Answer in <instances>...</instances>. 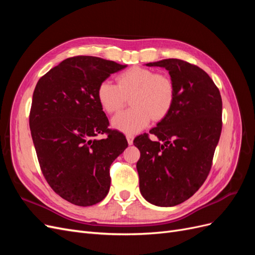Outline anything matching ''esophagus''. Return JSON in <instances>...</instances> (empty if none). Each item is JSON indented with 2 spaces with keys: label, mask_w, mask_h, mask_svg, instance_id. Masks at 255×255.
Masks as SVG:
<instances>
[{
  "label": "esophagus",
  "mask_w": 255,
  "mask_h": 255,
  "mask_svg": "<svg viewBox=\"0 0 255 255\" xmlns=\"http://www.w3.org/2000/svg\"><path fill=\"white\" fill-rule=\"evenodd\" d=\"M127 139H128V144H133L134 136H133V135H127Z\"/></svg>",
  "instance_id": "esophagus-1"
}]
</instances>
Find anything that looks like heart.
Returning a JSON list of instances; mask_svg holds the SVG:
<instances>
[{
    "mask_svg": "<svg viewBox=\"0 0 255 255\" xmlns=\"http://www.w3.org/2000/svg\"><path fill=\"white\" fill-rule=\"evenodd\" d=\"M117 86L109 81L100 83L98 101L104 112H119L129 99L132 109L115 116L114 128L133 135L143 129L150 120L160 122L168 117L175 102V84L170 76L149 68L133 67L120 73Z\"/></svg>",
    "mask_w": 255,
    "mask_h": 255,
    "instance_id": "obj_1",
    "label": "heart"
}]
</instances>
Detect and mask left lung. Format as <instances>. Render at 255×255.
Returning a JSON list of instances; mask_svg holds the SVG:
<instances>
[{
    "label": "left lung",
    "instance_id": "8db88e82",
    "mask_svg": "<svg viewBox=\"0 0 255 255\" xmlns=\"http://www.w3.org/2000/svg\"><path fill=\"white\" fill-rule=\"evenodd\" d=\"M169 71L175 84V102L168 117L150 133L136 137L137 161L142 197L156 206L186 201L210 173L222 128L219 89L204 70L176 58L146 64Z\"/></svg>",
    "mask_w": 255,
    "mask_h": 255
}]
</instances>
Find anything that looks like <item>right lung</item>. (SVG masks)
Listing matches in <instances>:
<instances>
[{
    "mask_svg": "<svg viewBox=\"0 0 255 255\" xmlns=\"http://www.w3.org/2000/svg\"><path fill=\"white\" fill-rule=\"evenodd\" d=\"M95 56L67 58L38 81L29 128L45 180L58 196L79 206L109 194L110 168L126 150V136L110 129L97 97L100 83L125 69ZM99 133H106L98 140Z\"/></svg>",
    "mask_w": 255,
    "mask_h": 255,
    "instance_id": "add662e5",
    "label": "right lung"
}]
</instances>
